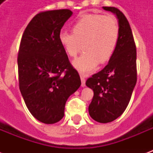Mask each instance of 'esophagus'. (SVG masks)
<instances>
[{
    "mask_svg": "<svg viewBox=\"0 0 153 153\" xmlns=\"http://www.w3.org/2000/svg\"><path fill=\"white\" fill-rule=\"evenodd\" d=\"M80 79H81V86L85 87V77L83 76V74H80Z\"/></svg>",
    "mask_w": 153,
    "mask_h": 153,
    "instance_id": "1",
    "label": "esophagus"
}]
</instances>
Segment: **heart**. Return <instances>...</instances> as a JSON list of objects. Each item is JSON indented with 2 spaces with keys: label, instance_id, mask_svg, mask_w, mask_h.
<instances>
[{
  "label": "heart",
  "instance_id": "obj_1",
  "mask_svg": "<svg viewBox=\"0 0 153 153\" xmlns=\"http://www.w3.org/2000/svg\"><path fill=\"white\" fill-rule=\"evenodd\" d=\"M119 38L118 21L111 15H84L74 24L72 33H59V42L69 56H76L83 46L84 52L73 61L81 73H89L99 63L107 62L115 53Z\"/></svg>",
  "mask_w": 153,
  "mask_h": 153
}]
</instances>
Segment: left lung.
<instances>
[{"label": "left lung", "mask_w": 153, "mask_h": 153, "mask_svg": "<svg viewBox=\"0 0 153 153\" xmlns=\"http://www.w3.org/2000/svg\"><path fill=\"white\" fill-rule=\"evenodd\" d=\"M118 19L120 38L112 57L105 68L88 79L86 85L93 90L88 106L90 116L99 123H109L123 114L137 82L136 46L125 15L115 7L103 6Z\"/></svg>", "instance_id": "obj_1"}]
</instances>
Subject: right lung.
<instances>
[{
    "mask_svg": "<svg viewBox=\"0 0 153 153\" xmlns=\"http://www.w3.org/2000/svg\"><path fill=\"white\" fill-rule=\"evenodd\" d=\"M73 12L38 13L22 36L18 54L19 90L32 115L44 124L64 117L70 95L81 85L79 74L59 42V33Z\"/></svg>",
    "mask_w": 153,
    "mask_h": 153,
    "instance_id": "1",
    "label": "right lung"
}]
</instances>
